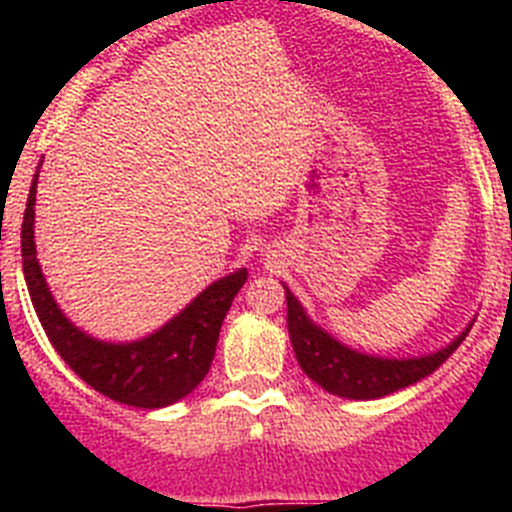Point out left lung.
<instances>
[{"label": "left lung", "mask_w": 512, "mask_h": 512, "mask_svg": "<svg viewBox=\"0 0 512 512\" xmlns=\"http://www.w3.org/2000/svg\"><path fill=\"white\" fill-rule=\"evenodd\" d=\"M284 292H287L289 341L295 348L302 372L330 395L348 397V400H377V397L392 395L402 387L420 382L454 354L472 328L469 325L459 338H454L436 354L418 356V359H379V356L359 354L328 336L323 328L307 318L297 297L287 287Z\"/></svg>", "instance_id": "left-lung-1"}]
</instances>
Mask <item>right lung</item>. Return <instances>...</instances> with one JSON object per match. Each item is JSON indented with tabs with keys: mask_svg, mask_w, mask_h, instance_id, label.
Listing matches in <instances>:
<instances>
[{
	"mask_svg": "<svg viewBox=\"0 0 512 512\" xmlns=\"http://www.w3.org/2000/svg\"><path fill=\"white\" fill-rule=\"evenodd\" d=\"M35 187L38 174L22 217V271L40 325L53 348L89 387L130 408L156 410L187 397L210 372L220 325L238 289L246 284L248 271L238 269L230 277L217 279L148 338L133 343L97 341L63 315L45 284L35 259Z\"/></svg>",
	"mask_w": 512,
	"mask_h": 512,
	"instance_id": "obj_1",
	"label": "right lung"
}]
</instances>
